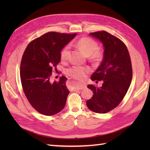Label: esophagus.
Here are the masks:
<instances>
[{
  "label": "esophagus",
  "instance_id": "1",
  "mask_svg": "<svg viewBox=\"0 0 150 150\" xmlns=\"http://www.w3.org/2000/svg\"><path fill=\"white\" fill-rule=\"evenodd\" d=\"M86 88V85L84 84H79V85H73L71 87V90L73 91H77V90H82V89H84Z\"/></svg>",
  "mask_w": 150,
  "mask_h": 150
}]
</instances>
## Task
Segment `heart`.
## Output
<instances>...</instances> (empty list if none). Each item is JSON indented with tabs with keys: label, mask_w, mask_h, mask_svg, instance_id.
I'll return each instance as SVG.
<instances>
[{
	"label": "heart",
	"mask_w": 150,
	"mask_h": 150,
	"mask_svg": "<svg viewBox=\"0 0 150 150\" xmlns=\"http://www.w3.org/2000/svg\"><path fill=\"white\" fill-rule=\"evenodd\" d=\"M77 46L85 55L90 57V59L94 61L99 60L103 56L100 50L98 49V44L96 41L89 37H82L76 42ZM70 47L68 45L63 47L60 52V60L62 62L68 60L69 55ZM89 69L87 68L79 66H73L67 69V74L73 79L82 81L86 77Z\"/></svg>",
	"instance_id": "b5f03b06"
}]
</instances>
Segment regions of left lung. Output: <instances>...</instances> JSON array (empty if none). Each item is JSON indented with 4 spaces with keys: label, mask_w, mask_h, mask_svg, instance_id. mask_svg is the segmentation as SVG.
I'll return each mask as SVG.
<instances>
[{
    "label": "left lung",
    "mask_w": 150,
    "mask_h": 150,
    "mask_svg": "<svg viewBox=\"0 0 150 150\" xmlns=\"http://www.w3.org/2000/svg\"><path fill=\"white\" fill-rule=\"evenodd\" d=\"M104 46V57L100 65L92 74V81H103L100 88L88 84L93 95L86 101L93 112L106 113L113 110L122 100L132 80L131 59L122 40L105 31L90 33Z\"/></svg>",
    "instance_id": "obj_1"
}]
</instances>
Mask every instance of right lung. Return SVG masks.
I'll use <instances>...</instances> for the list:
<instances>
[{
  "instance_id": "add662e5",
  "label": "right lung",
  "mask_w": 150,
  "mask_h": 150,
  "mask_svg": "<svg viewBox=\"0 0 150 150\" xmlns=\"http://www.w3.org/2000/svg\"><path fill=\"white\" fill-rule=\"evenodd\" d=\"M77 33L48 32L28 44L21 63V81L28 100L35 110L44 115L59 113L65 106L69 90L62 76L52 82L53 69L60 61V52Z\"/></svg>"
}]
</instances>
